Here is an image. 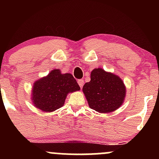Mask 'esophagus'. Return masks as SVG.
Wrapping results in <instances>:
<instances>
[{
  "mask_svg": "<svg viewBox=\"0 0 159 159\" xmlns=\"http://www.w3.org/2000/svg\"><path fill=\"white\" fill-rule=\"evenodd\" d=\"M78 85H79V87H81V88H82V87H83L84 85V81L83 80H78Z\"/></svg>",
  "mask_w": 159,
  "mask_h": 159,
  "instance_id": "34e87169",
  "label": "esophagus"
}]
</instances>
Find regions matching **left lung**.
Here are the masks:
<instances>
[{
    "instance_id": "1",
    "label": "left lung",
    "mask_w": 159,
    "mask_h": 159,
    "mask_svg": "<svg viewBox=\"0 0 159 159\" xmlns=\"http://www.w3.org/2000/svg\"><path fill=\"white\" fill-rule=\"evenodd\" d=\"M89 107L98 113H111L123 105L126 94L123 81L102 68L93 69L90 81L83 89Z\"/></svg>"
}]
</instances>
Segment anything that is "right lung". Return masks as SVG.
I'll use <instances>...</instances> for the list:
<instances>
[{
    "instance_id": "1",
    "label": "right lung",
    "mask_w": 159,
    "mask_h": 159,
    "mask_svg": "<svg viewBox=\"0 0 159 159\" xmlns=\"http://www.w3.org/2000/svg\"><path fill=\"white\" fill-rule=\"evenodd\" d=\"M78 90L80 87L72 74H63L61 69H54L34 82L31 101L39 110L53 112L63 106L69 93Z\"/></svg>"
}]
</instances>
